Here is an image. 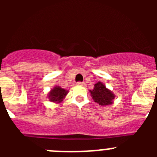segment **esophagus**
Masks as SVG:
<instances>
[{
    "instance_id": "obj_1",
    "label": "esophagus",
    "mask_w": 157,
    "mask_h": 157,
    "mask_svg": "<svg viewBox=\"0 0 157 157\" xmlns=\"http://www.w3.org/2000/svg\"><path fill=\"white\" fill-rule=\"evenodd\" d=\"M77 85L78 86H83L85 85V83L82 82H77Z\"/></svg>"
}]
</instances>
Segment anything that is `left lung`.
<instances>
[{"label":"left lung","mask_w":157,"mask_h":157,"mask_svg":"<svg viewBox=\"0 0 157 157\" xmlns=\"http://www.w3.org/2000/svg\"><path fill=\"white\" fill-rule=\"evenodd\" d=\"M90 92L94 101L101 106L112 105L113 103V100L116 98L112 91L107 88L101 82L96 83L93 90H90Z\"/></svg>","instance_id":"left-lung-1"}]
</instances>
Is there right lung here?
<instances>
[{
  "mask_svg": "<svg viewBox=\"0 0 157 157\" xmlns=\"http://www.w3.org/2000/svg\"><path fill=\"white\" fill-rule=\"evenodd\" d=\"M67 93H68V90L61 88L60 86H56L49 91V93L48 94V98L51 102L60 103L64 99Z\"/></svg>",
  "mask_w": 157,
  "mask_h": 157,
  "instance_id": "obj_1",
  "label": "right lung"
}]
</instances>
